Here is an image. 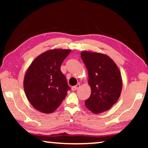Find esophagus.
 Instances as JSON below:
<instances>
[{
	"mask_svg": "<svg viewBox=\"0 0 148 148\" xmlns=\"http://www.w3.org/2000/svg\"><path fill=\"white\" fill-rule=\"evenodd\" d=\"M79 87H80V85L79 84H77L76 86L72 87L71 89H72V91H76V90H77V89H79Z\"/></svg>",
	"mask_w": 148,
	"mask_h": 148,
	"instance_id": "34e87169",
	"label": "esophagus"
}]
</instances>
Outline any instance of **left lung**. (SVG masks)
Listing matches in <instances>:
<instances>
[{
	"mask_svg": "<svg viewBox=\"0 0 148 148\" xmlns=\"http://www.w3.org/2000/svg\"><path fill=\"white\" fill-rule=\"evenodd\" d=\"M81 57L88 71V84L91 89L85 104L92 113L108 110L119 99L122 79L117 64L106 55L83 51Z\"/></svg>",
	"mask_w": 148,
	"mask_h": 148,
	"instance_id": "obj_1",
	"label": "left lung"
}]
</instances>
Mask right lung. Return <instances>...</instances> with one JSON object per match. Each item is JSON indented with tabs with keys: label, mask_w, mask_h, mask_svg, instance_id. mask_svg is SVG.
I'll return each instance as SVG.
<instances>
[{
	"label": "right lung",
	"mask_w": 148,
	"mask_h": 148,
	"mask_svg": "<svg viewBox=\"0 0 148 148\" xmlns=\"http://www.w3.org/2000/svg\"><path fill=\"white\" fill-rule=\"evenodd\" d=\"M71 49H54L40 55L30 64L25 74L23 87L27 98L38 111L53 112L70 89L61 65Z\"/></svg>",
	"instance_id": "obj_1"
}]
</instances>
